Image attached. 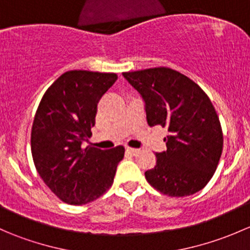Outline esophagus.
I'll use <instances>...</instances> for the list:
<instances>
[{
	"label": "esophagus",
	"instance_id": "34e87169",
	"mask_svg": "<svg viewBox=\"0 0 250 250\" xmlns=\"http://www.w3.org/2000/svg\"><path fill=\"white\" fill-rule=\"evenodd\" d=\"M125 151H127L128 153H129L130 156H137L138 153H139V150L138 148H132V147H127L125 148Z\"/></svg>",
	"mask_w": 250,
	"mask_h": 250
}]
</instances>
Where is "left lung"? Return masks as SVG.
Here are the masks:
<instances>
[{
	"instance_id": "1",
	"label": "left lung",
	"mask_w": 250,
	"mask_h": 250,
	"mask_svg": "<svg viewBox=\"0 0 250 250\" xmlns=\"http://www.w3.org/2000/svg\"><path fill=\"white\" fill-rule=\"evenodd\" d=\"M145 104L150 127H167V150L145 178L172 197L202 190L213 176L223 152V132L213 104L190 78L168 67L123 72Z\"/></svg>"
}]
</instances>
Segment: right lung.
<instances>
[{"instance_id":"right-lung-1","label":"right lung","mask_w":250,"mask_h":250,"mask_svg":"<svg viewBox=\"0 0 250 250\" xmlns=\"http://www.w3.org/2000/svg\"><path fill=\"white\" fill-rule=\"evenodd\" d=\"M116 80V74L67 71L48 88L36 111L31 129L35 167L69 204L89 203L109 190L125 156L123 146L82 148L95 125L98 103Z\"/></svg>"}]
</instances>
